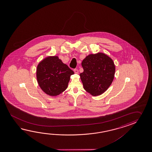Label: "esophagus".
Returning <instances> with one entry per match:
<instances>
[{"label":"esophagus","instance_id":"esophagus-1","mask_svg":"<svg viewBox=\"0 0 152 152\" xmlns=\"http://www.w3.org/2000/svg\"><path fill=\"white\" fill-rule=\"evenodd\" d=\"M74 72H75V74H78V73H79V71L77 69H75Z\"/></svg>","mask_w":152,"mask_h":152}]
</instances>
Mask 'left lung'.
I'll return each mask as SVG.
<instances>
[{
    "mask_svg": "<svg viewBox=\"0 0 152 152\" xmlns=\"http://www.w3.org/2000/svg\"><path fill=\"white\" fill-rule=\"evenodd\" d=\"M84 72L80 74L85 90L94 96L103 94L112 84L115 65L109 56L103 53L90 54L81 63Z\"/></svg>",
    "mask_w": 152,
    "mask_h": 152,
    "instance_id": "1",
    "label": "left lung"
}]
</instances>
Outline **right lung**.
Returning a JSON list of instances; mask_svg holds the SVG:
<instances>
[{
	"label": "right lung",
	"mask_w": 152,
	"mask_h": 152,
	"mask_svg": "<svg viewBox=\"0 0 152 152\" xmlns=\"http://www.w3.org/2000/svg\"><path fill=\"white\" fill-rule=\"evenodd\" d=\"M74 72L64 64L58 56H49L39 62L36 78L39 86L45 94L56 96L68 87Z\"/></svg>",
	"instance_id": "add662e5"
}]
</instances>
